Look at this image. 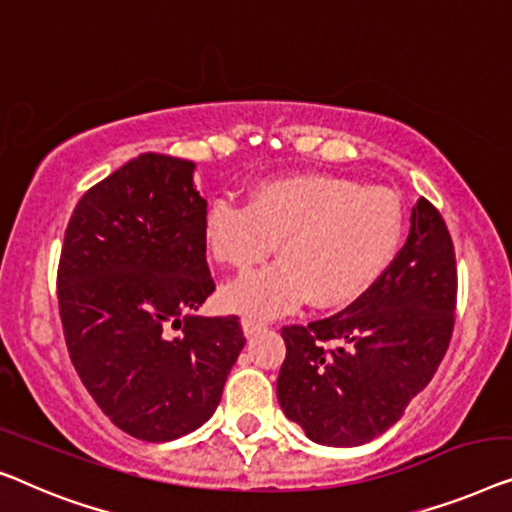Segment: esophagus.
<instances>
[{"instance_id":"esophagus-1","label":"esophagus","mask_w":512,"mask_h":512,"mask_svg":"<svg viewBox=\"0 0 512 512\" xmlns=\"http://www.w3.org/2000/svg\"><path fill=\"white\" fill-rule=\"evenodd\" d=\"M241 327H243V334L250 338V336L259 334V331H262L266 325H264V322H259V320H253V318H243Z\"/></svg>"}]
</instances>
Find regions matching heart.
I'll use <instances>...</instances> for the list:
<instances>
[{
    "label": "heart",
    "mask_w": 512,
    "mask_h": 512,
    "mask_svg": "<svg viewBox=\"0 0 512 512\" xmlns=\"http://www.w3.org/2000/svg\"><path fill=\"white\" fill-rule=\"evenodd\" d=\"M403 227L392 190L311 174L259 183L248 206L215 199L204 241L215 262L236 271L264 262L276 243V264L222 290L229 311L271 318L304 299L313 308L352 304L390 269Z\"/></svg>",
    "instance_id": "1"
}]
</instances>
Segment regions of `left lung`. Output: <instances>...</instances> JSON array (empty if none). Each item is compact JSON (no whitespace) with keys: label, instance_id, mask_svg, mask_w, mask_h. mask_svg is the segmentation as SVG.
Instances as JSON below:
<instances>
[{"label":"left lung","instance_id":"obj_1","mask_svg":"<svg viewBox=\"0 0 512 512\" xmlns=\"http://www.w3.org/2000/svg\"><path fill=\"white\" fill-rule=\"evenodd\" d=\"M455 248L420 199L383 276L331 318L285 327L278 401L313 443L355 448L401 420L441 364L455 327Z\"/></svg>","mask_w":512,"mask_h":512}]
</instances>
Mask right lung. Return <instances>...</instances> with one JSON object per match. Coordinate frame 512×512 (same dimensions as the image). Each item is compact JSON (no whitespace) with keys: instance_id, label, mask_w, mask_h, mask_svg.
Instances as JSON below:
<instances>
[{"instance_id":"obj_1","label":"right lung","mask_w":512,"mask_h":512,"mask_svg":"<svg viewBox=\"0 0 512 512\" xmlns=\"http://www.w3.org/2000/svg\"><path fill=\"white\" fill-rule=\"evenodd\" d=\"M194 169L143 153L90 187L57 269L78 378L115 427L148 443L199 429L246 345L236 315H194L215 290Z\"/></svg>"}]
</instances>
